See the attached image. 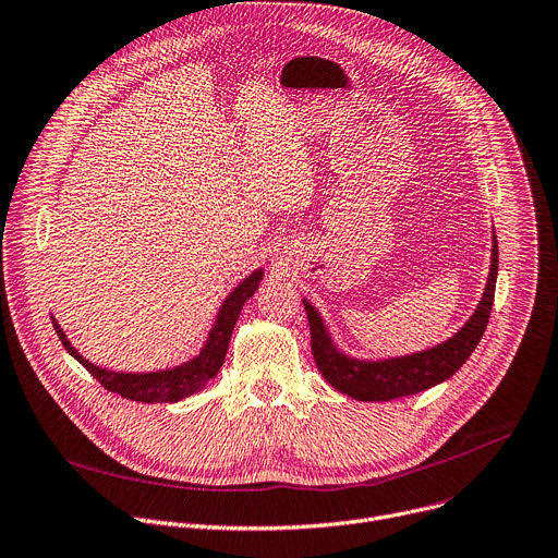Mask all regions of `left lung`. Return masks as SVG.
<instances>
[{
  "mask_svg": "<svg viewBox=\"0 0 558 558\" xmlns=\"http://www.w3.org/2000/svg\"><path fill=\"white\" fill-rule=\"evenodd\" d=\"M496 274H498V242H496V235H492L489 278L485 284V293L472 318L449 340L427 351L410 353V356H398V359H385V361H359V359L347 356V353H342L333 344L318 310L310 300H302L305 302V312L310 318L314 361L320 374L340 393H347L356 400H374V402L412 396L447 380L463 367V363L472 356V351L476 349V344L485 333L492 305H494Z\"/></svg>",
  "mask_w": 558,
  "mask_h": 558,
  "instance_id": "8db88e82",
  "label": "left lung"
}]
</instances>
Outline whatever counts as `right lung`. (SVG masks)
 Listing matches in <instances>:
<instances>
[{
  "label": "right lung",
  "mask_w": 558,
  "mask_h": 558,
  "mask_svg": "<svg viewBox=\"0 0 558 558\" xmlns=\"http://www.w3.org/2000/svg\"><path fill=\"white\" fill-rule=\"evenodd\" d=\"M263 280V269H256L248 278H244L222 302V307L216 316V323L209 331V338L205 342V347L199 349V353L195 359L173 367V369H165V372H148V374H124V372H109L97 367L93 363H88L86 359H82V353L69 342L66 333L62 331V327L58 325L56 318L53 327L64 344V349L71 353V356L86 367V372L99 380V385L107 387L113 393H120L122 398L135 400V402H178L182 398L193 396L195 391H199L205 387L222 367L227 349H229V340L233 333V327L238 323V316L244 307V302L256 293L258 284Z\"/></svg>",
  "instance_id": "obj_1"
}]
</instances>
